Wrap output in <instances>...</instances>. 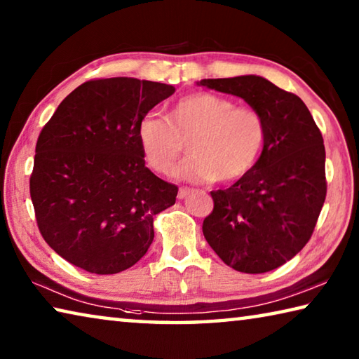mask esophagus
Returning a JSON list of instances; mask_svg holds the SVG:
<instances>
[{
  "label": "esophagus",
  "instance_id": "esophagus-1",
  "mask_svg": "<svg viewBox=\"0 0 359 359\" xmlns=\"http://www.w3.org/2000/svg\"><path fill=\"white\" fill-rule=\"evenodd\" d=\"M191 193V188L190 187H180L179 188V193H177V198L179 199H184L185 196H188V194Z\"/></svg>",
  "mask_w": 359,
  "mask_h": 359
}]
</instances>
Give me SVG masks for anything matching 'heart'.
<instances>
[{
  "label": "heart",
  "mask_w": 359,
  "mask_h": 359,
  "mask_svg": "<svg viewBox=\"0 0 359 359\" xmlns=\"http://www.w3.org/2000/svg\"><path fill=\"white\" fill-rule=\"evenodd\" d=\"M137 139L147 165L169 174L184 154L191 155L177 169L180 179L229 184L247 175L263 154L267 126L257 109L208 92L182 96L166 118L144 117Z\"/></svg>",
  "instance_id": "obj_1"
}]
</instances>
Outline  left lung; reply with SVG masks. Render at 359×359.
Listing matches in <instances>:
<instances>
[{"label": "left lung", "instance_id": "8db88e82", "mask_svg": "<svg viewBox=\"0 0 359 359\" xmlns=\"http://www.w3.org/2000/svg\"><path fill=\"white\" fill-rule=\"evenodd\" d=\"M245 100L263 115L267 139L250 172L210 191L203 233L224 264L245 274L277 269L312 238L326 198L323 136L299 96L264 77L198 82Z\"/></svg>", "mask_w": 359, "mask_h": 359}]
</instances>
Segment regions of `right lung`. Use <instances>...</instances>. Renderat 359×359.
<instances>
[{
    "mask_svg": "<svg viewBox=\"0 0 359 359\" xmlns=\"http://www.w3.org/2000/svg\"><path fill=\"white\" fill-rule=\"evenodd\" d=\"M172 85L93 79L71 92L42 128L29 194L42 238L92 274L136 264L154 241V217L179 188L145 168L137 126Z\"/></svg>",
    "mask_w": 359,
    "mask_h": 359,
    "instance_id": "right-lung-1",
    "label": "right lung"
}]
</instances>
